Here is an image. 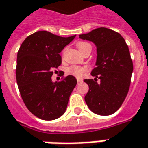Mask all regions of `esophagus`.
I'll use <instances>...</instances> for the list:
<instances>
[{
	"label": "esophagus",
	"instance_id": "1",
	"mask_svg": "<svg viewBox=\"0 0 148 148\" xmlns=\"http://www.w3.org/2000/svg\"><path fill=\"white\" fill-rule=\"evenodd\" d=\"M77 81H78V82H82L83 80H82V78H78V79H77Z\"/></svg>",
	"mask_w": 148,
	"mask_h": 148
}]
</instances>
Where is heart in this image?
<instances>
[{"label":"heart","mask_w":148,"mask_h":148,"mask_svg":"<svg viewBox=\"0 0 148 148\" xmlns=\"http://www.w3.org/2000/svg\"><path fill=\"white\" fill-rule=\"evenodd\" d=\"M91 46L89 44L85 43V42H79L78 44V48L79 51H82V49L86 47ZM87 69L86 66H72L67 68V73L69 74H71L74 77L77 78H82L85 74H87Z\"/></svg>","instance_id":"heart-1"}]
</instances>
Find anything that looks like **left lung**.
Instances as JSON below:
<instances>
[{
    "label": "left lung",
    "instance_id": "8db88e82",
    "mask_svg": "<svg viewBox=\"0 0 148 148\" xmlns=\"http://www.w3.org/2000/svg\"><path fill=\"white\" fill-rule=\"evenodd\" d=\"M80 39L93 42L97 49L95 67L91 71L94 79H85L89 91L85 101L91 112L107 116L118 110L129 91L133 62L128 45L118 32L99 27ZM101 82H97V78Z\"/></svg>",
    "mask_w": 148,
    "mask_h": 148
}]
</instances>
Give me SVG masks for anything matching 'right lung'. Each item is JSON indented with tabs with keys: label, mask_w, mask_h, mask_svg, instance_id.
Returning <instances> with one entry per match:
<instances>
[{
	"label": "right lung",
	"mask_w": 148,
	"mask_h": 148,
	"mask_svg": "<svg viewBox=\"0 0 148 148\" xmlns=\"http://www.w3.org/2000/svg\"><path fill=\"white\" fill-rule=\"evenodd\" d=\"M76 36L61 37L46 31L27 36L19 48L16 79L28 110L42 120H55L64 114L77 84L72 75L53 82V68L61 64L60 53Z\"/></svg>",
	"instance_id": "right-lung-1"
}]
</instances>
